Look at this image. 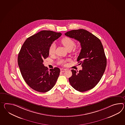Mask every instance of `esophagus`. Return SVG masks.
I'll list each match as a JSON object with an SVG mask.
<instances>
[{
    "label": "esophagus",
    "mask_w": 125,
    "mask_h": 125,
    "mask_svg": "<svg viewBox=\"0 0 125 125\" xmlns=\"http://www.w3.org/2000/svg\"><path fill=\"white\" fill-rule=\"evenodd\" d=\"M66 70V69H63V68H61V72H64Z\"/></svg>",
    "instance_id": "obj_1"
}]
</instances>
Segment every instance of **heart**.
<instances>
[{
  "label": "heart",
  "mask_w": 125,
  "mask_h": 125,
  "mask_svg": "<svg viewBox=\"0 0 125 125\" xmlns=\"http://www.w3.org/2000/svg\"><path fill=\"white\" fill-rule=\"evenodd\" d=\"M61 44L65 47L67 50H71L75 46V42L68 37H64L61 40ZM55 45L54 43H52L50 46L49 48V54L50 55H53L55 53ZM65 61L64 60H61L59 61V63L64 64Z\"/></svg>",
  "instance_id": "obj_1"
}]
</instances>
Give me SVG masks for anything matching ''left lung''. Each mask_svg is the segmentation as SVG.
<instances>
[{"mask_svg": "<svg viewBox=\"0 0 125 125\" xmlns=\"http://www.w3.org/2000/svg\"><path fill=\"white\" fill-rule=\"evenodd\" d=\"M65 36L78 41L81 50L77 58L82 70H72L69 82L77 91L83 92L94 88L101 79L107 66V59L102 42L97 37L84 29L67 31Z\"/></svg>", "mask_w": 125, "mask_h": 125, "instance_id": "8db88e82", "label": "left lung"}]
</instances>
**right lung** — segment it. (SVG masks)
<instances>
[{
  "mask_svg": "<svg viewBox=\"0 0 125 125\" xmlns=\"http://www.w3.org/2000/svg\"><path fill=\"white\" fill-rule=\"evenodd\" d=\"M61 32L43 30L28 37L18 54V66L28 85L36 91L46 93L55 85L60 73L59 68L48 70L43 64L49 56L50 46L61 36Z\"/></svg>",
  "mask_w": 125,
  "mask_h": 125,
  "instance_id": "1",
  "label": "right lung"
}]
</instances>
